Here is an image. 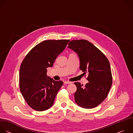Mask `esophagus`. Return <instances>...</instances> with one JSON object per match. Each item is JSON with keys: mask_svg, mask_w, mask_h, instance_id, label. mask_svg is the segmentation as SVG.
<instances>
[{"mask_svg": "<svg viewBox=\"0 0 133 133\" xmlns=\"http://www.w3.org/2000/svg\"><path fill=\"white\" fill-rule=\"evenodd\" d=\"M64 84H71V83L70 82H68V81H65L64 82Z\"/></svg>", "mask_w": 133, "mask_h": 133, "instance_id": "esophagus-1", "label": "esophagus"}]
</instances>
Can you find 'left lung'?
I'll use <instances>...</instances> for the list:
<instances>
[{
    "label": "left lung",
    "instance_id": "left-lung-1",
    "mask_svg": "<svg viewBox=\"0 0 133 133\" xmlns=\"http://www.w3.org/2000/svg\"><path fill=\"white\" fill-rule=\"evenodd\" d=\"M68 47L77 54L80 69L88 74L89 82L83 87L76 82L77 90L75 101L84 108H92L99 105L107 97L112 84L110 66L105 55L89 42L82 39L71 41Z\"/></svg>",
    "mask_w": 133,
    "mask_h": 133
}]
</instances>
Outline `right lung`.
Masks as SVG:
<instances>
[{"instance_id": "add662e5", "label": "right lung", "mask_w": 133, "mask_h": 133, "mask_svg": "<svg viewBox=\"0 0 133 133\" xmlns=\"http://www.w3.org/2000/svg\"><path fill=\"white\" fill-rule=\"evenodd\" d=\"M70 40H47L35 46L26 56L19 69L20 90L28 105L37 111L50 108L59 89L61 81L47 75L55 60Z\"/></svg>"}]
</instances>
